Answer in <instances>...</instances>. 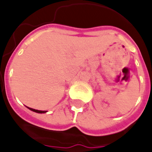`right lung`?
<instances>
[{"mask_svg":"<svg viewBox=\"0 0 152 152\" xmlns=\"http://www.w3.org/2000/svg\"><path fill=\"white\" fill-rule=\"evenodd\" d=\"M28 108L30 109V110H33V111H34V112H37V113H45V112H46L45 110H35V109L30 108V107H28Z\"/></svg>","mask_w":152,"mask_h":152,"instance_id":"1","label":"right lung"}]
</instances>
